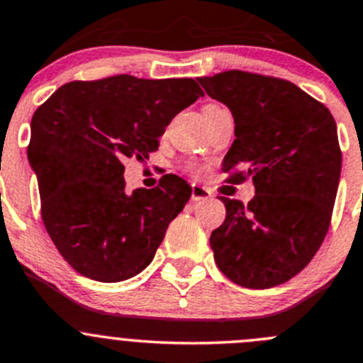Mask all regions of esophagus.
<instances>
[{"mask_svg": "<svg viewBox=\"0 0 363 363\" xmlns=\"http://www.w3.org/2000/svg\"><path fill=\"white\" fill-rule=\"evenodd\" d=\"M211 191H209L208 188H204V186L201 184H193L191 186V201L193 202H199V201H208V199H211Z\"/></svg>", "mask_w": 363, "mask_h": 363, "instance_id": "esophagus-1", "label": "esophagus"}]
</instances>
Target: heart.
<instances>
[{
  "mask_svg": "<svg viewBox=\"0 0 363 363\" xmlns=\"http://www.w3.org/2000/svg\"><path fill=\"white\" fill-rule=\"evenodd\" d=\"M191 172H193V174H201L202 168H201V166H191Z\"/></svg>",
  "mask_w": 363,
  "mask_h": 363,
  "instance_id": "heart-1",
  "label": "heart"
}]
</instances>
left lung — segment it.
Returning <instances> with one entry per match:
<instances>
[{"label":"left lung","instance_id":"8db88e82","mask_svg":"<svg viewBox=\"0 0 363 363\" xmlns=\"http://www.w3.org/2000/svg\"><path fill=\"white\" fill-rule=\"evenodd\" d=\"M231 109L235 135L222 170L252 177L247 206L222 197L225 220L211 233L218 269L245 289H272L301 272L323 245L340 181L337 125L326 105L289 80L231 69L201 77Z\"/></svg>","mask_w":363,"mask_h":363}]
</instances>
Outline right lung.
Masks as SVG:
<instances>
[{
	"instance_id": "1",
	"label": "right lung",
	"mask_w": 363,
	"mask_h": 363,
	"mask_svg": "<svg viewBox=\"0 0 363 363\" xmlns=\"http://www.w3.org/2000/svg\"><path fill=\"white\" fill-rule=\"evenodd\" d=\"M204 96L193 79L114 74L64 84L32 118L28 161L57 250L89 279L118 283L147 269L191 197L177 175L125 191L123 162L148 157L175 114Z\"/></svg>"
}]
</instances>
